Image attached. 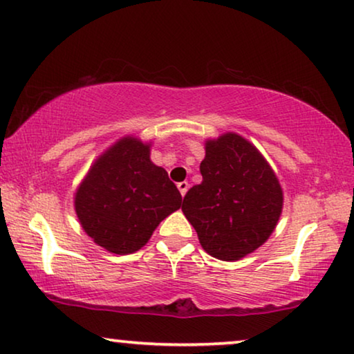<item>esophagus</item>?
<instances>
[{"label": "esophagus", "instance_id": "1", "mask_svg": "<svg viewBox=\"0 0 354 354\" xmlns=\"http://www.w3.org/2000/svg\"><path fill=\"white\" fill-rule=\"evenodd\" d=\"M177 188H178V192H180V195L185 196V193H187V190H188V182L177 183Z\"/></svg>", "mask_w": 354, "mask_h": 354}]
</instances>
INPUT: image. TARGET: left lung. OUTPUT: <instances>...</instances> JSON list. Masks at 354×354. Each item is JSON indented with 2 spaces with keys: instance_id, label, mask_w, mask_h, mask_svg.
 <instances>
[{
  "instance_id": "obj_1",
  "label": "left lung",
  "mask_w": 354,
  "mask_h": 354,
  "mask_svg": "<svg viewBox=\"0 0 354 354\" xmlns=\"http://www.w3.org/2000/svg\"><path fill=\"white\" fill-rule=\"evenodd\" d=\"M205 149L203 182L187 192L182 211L207 254L239 261L274 232L282 214V187L258 148L240 135L207 140Z\"/></svg>"
}]
</instances>
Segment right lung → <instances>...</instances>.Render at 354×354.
Here are the masks:
<instances>
[{
    "label": "right lung",
    "instance_id": "obj_1",
    "mask_svg": "<svg viewBox=\"0 0 354 354\" xmlns=\"http://www.w3.org/2000/svg\"><path fill=\"white\" fill-rule=\"evenodd\" d=\"M151 143L124 137L106 149L77 188L82 229L109 253L130 254L177 211L182 195L167 172L149 159Z\"/></svg>",
    "mask_w": 354,
    "mask_h": 354
}]
</instances>
